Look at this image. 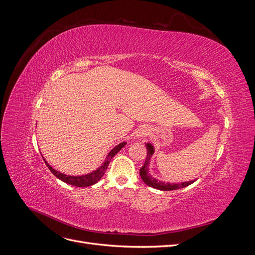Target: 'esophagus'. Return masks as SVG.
I'll return each instance as SVG.
<instances>
[{
    "mask_svg": "<svg viewBox=\"0 0 255 255\" xmlns=\"http://www.w3.org/2000/svg\"><path fill=\"white\" fill-rule=\"evenodd\" d=\"M148 135H149V128H145V127H140L136 132V137L137 138H143V137L148 136Z\"/></svg>",
    "mask_w": 255,
    "mask_h": 255,
    "instance_id": "1",
    "label": "esophagus"
}]
</instances>
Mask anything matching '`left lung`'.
I'll list each match as a JSON object with an SVG mask.
<instances>
[{
  "instance_id": "obj_1",
  "label": "left lung",
  "mask_w": 255,
  "mask_h": 255,
  "mask_svg": "<svg viewBox=\"0 0 255 255\" xmlns=\"http://www.w3.org/2000/svg\"><path fill=\"white\" fill-rule=\"evenodd\" d=\"M146 146V157H145V161L143 166L140 168V177L141 180L148 185L150 187H153L155 189H159V190H174V189H179V188H183V187H186L188 185L192 184L195 181H189V182H182V183H165V182H161L156 180L155 177H153L150 173H149V164H150V159L151 156L153 155L154 153V148L151 143H145Z\"/></svg>"
}]
</instances>
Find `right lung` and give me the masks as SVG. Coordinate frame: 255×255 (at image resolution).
Returning <instances> with one entry per match:
<instances>
[{
	"label": "right lung",
	"mask_w": 255,
	"mask_h": 255,
	"mask_svg": "<svg viewBox=\"0 0 255 255\" xmlns=\"http://www.w3.org/2000/svg\"><path fill=\"white\" fill-rule=\"evenodd\" d=\"M126 144H127V142H121V143H119L118 145H116L115 148L109 153V155H107V157H106V159H105V161H104V164L100 166V167L97 169V170L92 171V172H90V173H88V174L79 175V176H72V175H67V174L61 173V172L55 170V169H53V168L48 164V161L45 160L44 158H43V159H44L45 165H47L48 168L50 169V171H51L54 175H55V176L57 177V179L61 180V181L67 183V184H70V185H72V186H76V187H87V186H91V185H94V184H96L98 181L101 180V177L104 175L107 167H109V165H110V163H111L112 158H113V157L116 155V154H117Z\"/></svg>",
	"instance_id": "right-lung-1"
}]
</instances>
